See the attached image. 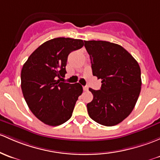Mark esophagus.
I'll return each mask as SVG.
<instances>
[{"label": "esophagus", "mask_w": 160, "mask_h": 160, "mask_svg": "<svg viewBox=\"0 0 160 160\" xmlns=\"http://www.w3.org/2000/svg\"><path fill=\"white\" fill-rule=\"evenodd\" d=\"M83 90H84V91H87V90H89L88 87H87V86H85V87H83Z\"/></svg>", "instance_id": "esophagus-1"}]
</instances>
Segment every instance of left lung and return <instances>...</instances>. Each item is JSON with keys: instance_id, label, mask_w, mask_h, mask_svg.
<instances>
[{"instance_id": "1", "label": "left lung", "mask_w": 160, "mask_h": 160, "mask_svg": "<svg viewBox=\"0 0 160 160\" xmlns=\"http://www.w3.org/2000/svg\"><path fill=\"white\" fill-rule=\"evenodd\" d=\"M93 75L101 79V88L89 90L93 96L87 111L95 122L112 127L131 113L141 90V71L137 60L120 45L103 40H84Z\"/></svg>"}]
</instances>
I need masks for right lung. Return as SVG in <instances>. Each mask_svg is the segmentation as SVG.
I'll use <instances>...</instances> for the list:
<instances>
[{
	"label": "right lung",
	"instance_id": "obj_1",
	"mask_svg": "<svg viewBox=\"0 0 160 160\" xmlns=\"http://www.w3.org/2000/svg\"><path fill=\"white\" fill-rule=\"evenodd\" d=\"M83 46L82 40L58 38L37 48L21 70V90L33 115L43 123L56 127L71 117L79 96L80 83L61 82L67 73L70 53Z\"/></svg>",
	"mask_w": 160,
	"mask_h": 160
}]
</instances>
